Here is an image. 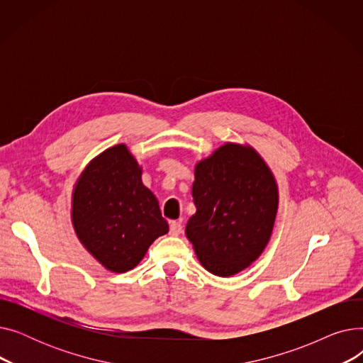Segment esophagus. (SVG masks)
Wrapping results in <instances>:
<instances>
[{
	"mask_svg": "<svg viewBox=\"0 0 363 363\" xmlns=\"http://www.w3.org/2000/svg\"><path fill=\"white\" fill-rule=\"evenodd\" d=\"M169 230L172 235H179L182 233V223L178 220H172L169 225Z\"/></svg>",
	"mask_w": 363,
	"mask_h": 363,
	"instance_id": "esophagus-1",
	"label": "esophagus"
}]
</instances>
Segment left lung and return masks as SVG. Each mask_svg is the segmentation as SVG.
<instances>
[{
    "instance_id": "obj_1",
    "label": "left lung",
    "mask_w": 363,
    "mask_h": 363,
    "mask_svg": "<svg viewBox=\"0 0 363 363\" xmlns=\"http://www.w3.org/2000/svg\"><path fill=\"white\" fill-rule=\"evenodd\" d=\"M197 212L185 234L203 268L231 277L262 255L272 235L278 185L268 164L250 145L226 143L194 170Z\"/></svg>"
}]
</instances>
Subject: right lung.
I'll return each mask as SVG.
<instances>
[{
  "label": "right lung",
  "instance_id": "1",
  "mask_svg": "<svg viewBox=\"0 0 363 363\" xmlns=\"http://www.w3.org/2000/svg\"><path fill=\"white\" fill-rule=\"evenodd\" d=\"M143 169L125 144L92 159L74 184L72 223L76 237L106 269L135 268L156 238L169 231Z\"/></svg>",
  "mask_w": 363,
  "mask_h": 363
}]
</instances>
